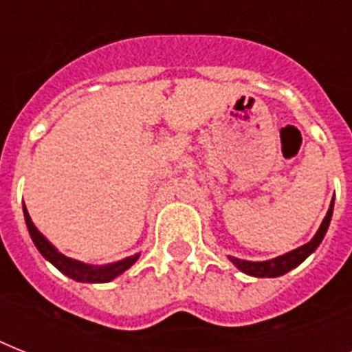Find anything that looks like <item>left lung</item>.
I'll return each instance as SVG.
<instances>
[{
	"label": "left lung",
	"instance_id": "left-lung-1",
	"mask_svg": "<svg viewBox=\"0 0 352 352\" xmlns=\"http://www.w3.org/2000/svg\"><path fill=\"white\" fill-rule=\"evenodd\" d=\"M333 208H334V199L331 201V206H329V212L325 215V219L318 228L316 235L312 237L307 245L300 246L292 252H287L283 256L274 257V259H268V261H245V259H239V257H228L235 267L239 268L241 272L248 274V276H254V278H278V276H283L289 270L296 268L298 265L305 261L307 257L311 256L312 252L316 250L320 243L323 241L325 234H327V228L331 225V217H333Z\"/></svg>",
	"mask_w": 352,
	"mask_h": 352
}]
</instances>
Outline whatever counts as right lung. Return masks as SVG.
Segmentation results:
<instances>
[{"instance_id":"right-lung-1","label":"right lung","mask_w":352,"mask_h":352,"mask_svg":"<svg viewBox=\"0 0 352 352\" xmlns=\"http://www.w3.org/2000/svg\"><path fill=\"white\" fill-rule=\"evenodd\" d=\"M23 215L30 237L34 241L36 248L40 250L41 256L45 257L49 263H52V265H54L60 272L65 274L67 278L74 279V281H80V283H107V281H111V279H115L117 276H120L122 272H126L127 268L131 267L133 263L138 259V256H140V254H135V256H129L117 263H109V265H104V267L85 265V263L71 259V257L63 256L62 252H58L56 248L47 241V237H43V234L36 228L25 206Z\"/></svg>"}]
</instances>
